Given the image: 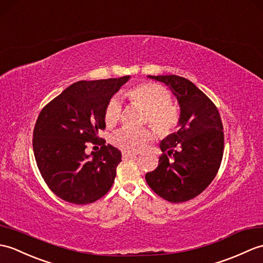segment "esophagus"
Listing matches in <instances>:
<instances>
[{
  "label": "esophagus",
  "mask_w": 263,
  "mask_h": 263,
  "mask_svg": "<svg viewBox=\"0 0 263 263\" xmlns=\"http://www.w3.org/2000/svg\"><path fill=\"white\" fill-rule=\"evenodd\" d=\"M137 155L136 154H132V152H126V151H123L122 152V157H123V159H127V158H133L136 157Z\"/></svg>",
  "instance_id": "34e87169"
}]
</instances>
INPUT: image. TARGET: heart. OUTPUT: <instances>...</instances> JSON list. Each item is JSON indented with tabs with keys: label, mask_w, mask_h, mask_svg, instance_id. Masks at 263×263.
Here are the masks:
<instances>
[{
	"label": "heart",
	"mask_w": 263,
	"mask_h": 263,
	"mask_svg": "<svg viewBox=\"0 0 263 263\" xmlns=\"http://www.w3.org/2000/svg\"><path fill=\"white\" fill-rule=\"evenodd\" d=\"M131 102L146 109L145 122L155 126L159 134H168L174 131L179 123V111L174 106L172 95L160 85L154 83H142L124 94ZM122 105L118 97H112L108 101L104 113V120L108 126L118 123L121 118ZM152 138V131L146 127H122L115 132L111 141L118 148L126 152H137L143 149Z\"/></svg>",
	"instance_id": "heart-1"
}]
</instances>
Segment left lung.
I'll use <instances>...</instances> for the list:
<instances>
[{
    "label": "left lung",
    "instance_id": "left-lung-1",
    "mask_svg": "<svg viewBox=\"0 0 263 263\" xmlns=\"http://www.w3.org/2000/svg\"><path fill=\"white\" fill-rule=\"evenodd\" d=\"M163 83L180 107L179 129L160 143L159 164L145 174L150 188L172 203H182L204 192L218 172L224 150L218 109L191 81L176 75L148 76Z\"/></svg>",
    "mask_w": 263,
    "mask_h": 263
}]
</instances>
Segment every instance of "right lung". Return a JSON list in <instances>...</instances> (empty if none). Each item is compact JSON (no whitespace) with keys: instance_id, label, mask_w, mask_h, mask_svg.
Segmentation results:
<instances>
[{"instance_id":"add662e5","label":"right lung","mask_w":263,"mask_h":263,"mask_svg":"<svg viewBox=\"0 0 263 263\" xmlns=\"http://www.w3.org/2000/svg\"><path fill=\"white\" fill-rule=\"evenodd\" d=\"M129 79L74 83L42 108L33 130L34 158L42 178L59 198L90 204L112 187L122 154L97 134L105 129L108 101ZM88 142L102 144L101 149L87 155Z\"/></svg>"}]
</instances>
